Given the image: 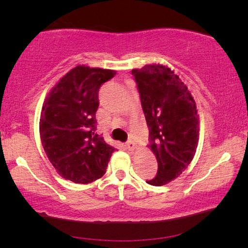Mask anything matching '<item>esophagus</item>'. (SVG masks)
<instances>
[{"label":"esophagus","instance_id":"esophagus-1","mask_svg":"<svg viewBox=\"0 0 248 248\" xmlns=\"http://www.w3.org/2000/svg\"><path fill=\"white\" fill-rule=\"evenodd\" d=\"M125 145H126V148H127L128 150H130V151H133L134 149H135V144H134V142L132 141V140L127 141V142H126V144H125Z\"/></svg>","mask_w":248,"mask_h":248}]
</instances>
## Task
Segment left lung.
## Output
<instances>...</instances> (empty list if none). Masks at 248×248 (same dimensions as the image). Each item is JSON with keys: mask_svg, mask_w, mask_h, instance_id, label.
Here are the masks:
<instances>
[{"mask_svg": "<svg viewBox=\"0 0 248 248\" xmlns=\"http://www.w3.org/2000/svg\"><path fill=\"white\" fill-rule=\"evenodd\" d=\"M149 127L158 171L148 184L161 186L178 177L194 157L199 142L195 101L174 71L160 64L132 70Z\"/></svg>", "mask_w": 248, "mask_h": 248, "instance_id": "1", "label": "left lung"}]
</instances>
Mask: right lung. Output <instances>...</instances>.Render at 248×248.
I'll use <instances>...</instances> for the list:
<instances>
[{"label":"right lung","mask_w":248,"mask_h":248,"mask_svg":"<svg viewBox=\"0 0 248 248\" xmlns=\"http://www.w3.org/2000/svg\"><path fill=\"white\" fill-rule=\"evenodd\" d=\"M116 72L78 65L50 90L40 114V139L57 172L77 184H89L106 172L116 150L96 133L98 91Z\"/></svg>","instance_id":"right-lung-1"}]
</instances>
